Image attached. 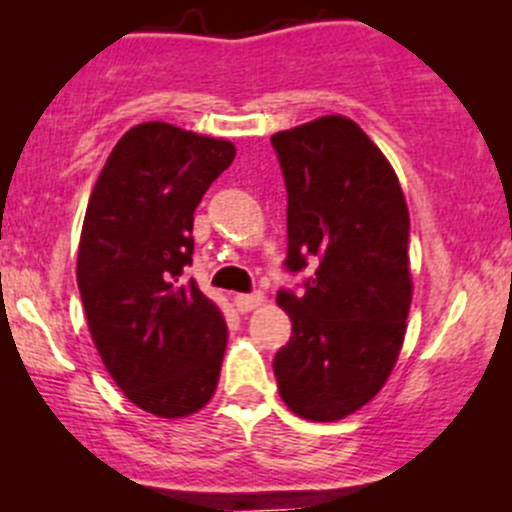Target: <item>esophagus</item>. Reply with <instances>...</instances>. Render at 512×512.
<instances>
[{
    "label": "esophagus",
    "instance_id": "34e87169",
    "mask_svg": "<svg viewBox=\"0 0 512 512\" xmlns=\"http://www.w3.org/2000/svg\"><path fill=\"white\" fill-rule=\"evenodd\" d=\"M265 302V297H262L260 292H252V294H235V297H232V304H235V309L237 312H250V309H255V307H260V304Z\"/></svg>",
    "mask_w": 512,
    "mask_h": 512
}]
</instances>
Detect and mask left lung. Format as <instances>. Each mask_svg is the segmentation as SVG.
<instances>
[{
	"mask_svg": "<svg viewBox=\"0 0 512 512\" xmlns=\"http://www.w3.org/2000/svg\"><path fill=\"white\" fill-rule=\"evenodd\" d=\"M272 148L287 188L285 270L314 265L302 292H277L292 337L272 369L294 414L339 421L379 394L404 344L409 208L389 160L349 118L280 131Z\"/></svg>",
	"mask_w": 512,
	"mask_h": 512,
	"instance_id": "1",
	"label": "left lung"
}]
</instances>
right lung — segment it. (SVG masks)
Returning <instances> with one entry per match:
<instances>
[{"label": "right lung", "mask_w": 512, "mask_h": 512, "mask_svg": "<svg viewBox=\"0 0 512 512\" xmlns=\"http://www.w3.org/2000/svg\"><path fill=\"white\" fill-rule=\"evenodd\" d=\"M232 158L227 141L141 123L116 143L89 198L81 302L108 374L148 414H195L218 386L225 319L183 270L195 208Z\"/></svg>", "instance_id": "add662e5"}]
</instances>
